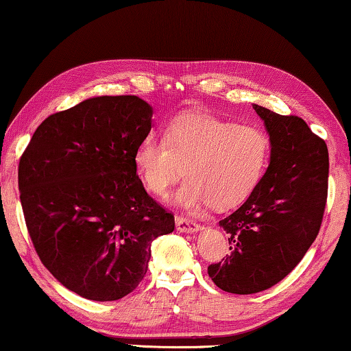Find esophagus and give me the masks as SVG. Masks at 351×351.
Returning <instances> with one entry per match:
<instances>
[{"label":"esophagus","instance_id":"obj_1","mask_svg":"<svg viewBox=\"0 0 351 351\" xmlns=\"http://www.w3.org/2000/svg\"><path fill=\"white\" fill-rule=\"evenodd\" d=\"M176 228L180 230L181 233H193V232H198L202 227H200V223L193 222V221H191V219L178 216L176 217Z\"/></svg>","mask_w":351,"mask_h":351}]
</instances>
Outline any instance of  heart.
<instances>
[{
	"label": "heart",
	"instance_id": "obj_1",
	"mask_svg": "<svg viewBox=\"0 0 351 351\" xmlns=\"http://www.w3.org/2000/svg\"><path fill=\"white\" fill-rule=\"evenodd\" d=\"M268 135L254 125H238L208 113H184L171 119L164 138L148 135L134 153L143 184L156 197L186 180L175 202L186 209H217L243 203L257 189L269 162Z\"/></svg>",
	"mask_w": 351,
	"mask_h": 351
}]
</instances>
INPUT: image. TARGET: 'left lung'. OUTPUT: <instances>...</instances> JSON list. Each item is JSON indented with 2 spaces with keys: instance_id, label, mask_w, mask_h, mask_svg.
<instances>
[{
  "instance_id": "8db88e82",
  "label": "left lung",
  "mask_w": 351,
  "mask_h": 351,
  "mask_svg": "<svg viewBox=\"0 0 351 351\" xmlns=\"http://www.w3.org/2000/svg\"><path fill=\"white\" fill-rule=\"evenodd\" d=\"M252 107L269 134V165L252 195L219 221L232 252L208 266L214 284L237 295L268 290L291 273L315 241L328 197L325 140L300 117Z\"/></svg>"
}]
</instances>
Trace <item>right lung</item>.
<instances>
[{"mask_svg":"<svg viewBox=\"0 0 351 351\" xmlns=\"http://www.w3.org/2000/svg\"><path fill=\"white\" fill-rule=\"evenodd\" d=\"M153 108L99 96L44 119L19 164L25 222L39 258L67 290L117 301L148 269L151 244L175 217L145 191L134 153Z\"/></svg>","mask_w":351,"mask_h":351,"instance_id":"add662e5","label":"right lung"}]
</instances>
